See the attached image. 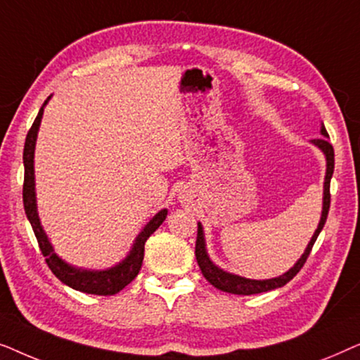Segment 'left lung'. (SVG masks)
Listing matches in <instances>:
<instances>
[{"label": "left lung", "mask_w": 360, "mask_h": 360, "mask_svg": "<svg viewBox=\"0 0 360 360\" xmlns=\"http://www.w3.org/2000/svg\"><path fill=\"white\" fill-rule=\"evenodd\" d=\"M321 134L324 137H319V139H313V144H316L319 149L324 152L328 160V169H326V179H324V198H323V214H321V221H319L318 229L314 231L311 240H309L307 250L302 255V259L295 264L293 269H290L287 274L280 275L277 278H270V280H249L244 277H239V275H233L224 272L216 267V265L211 262L208 254H206L205 249V238H203V228L201 224H198V234H196V244H195V255H196V262L200 265L201 274L203 277L208 280V282L213 285L214 288L221 290V292H228V293H234V295H255V293H264V292H270V290L280 288L283 285H287L290 280H292L295 275H297L302 267L307 262L309 252H311L314 243H316L319 233H321L324 223H326L328 213H329V205H331V193H329V185H331V176L334 172V149L333 146L328 142V131L326 127H321Z\"/></svg>", "instance_id": "obj_1"}]
</instances>
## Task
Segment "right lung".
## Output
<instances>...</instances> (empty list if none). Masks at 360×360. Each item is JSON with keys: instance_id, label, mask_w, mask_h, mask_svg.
I'll list each match as a JSON object with an SVG mask.
<instances>
[{"instance_id": "obj_1", "label": "right lung", "mask_w": 360, "mask_h": 360, "mask_svg": "<svg viewBox=\"0 0 360 360\" xmlns=\"http://www.w3.org/2000/svg\"><path fill=\"white\" fill-rule=\"evenodd\" d=\"M47 103V101H46ZM44 103V105H46ZM44 112V106L39 110V115L34 120L31 129H29L26 136V142H24V152H22V160H24V184H22V203L24 211L29 223L32 226L34 234H36L39 249L44 257L49 269L52 270V274L63 282L68 287L78 290L83 293H91V295H115L121 292L126 285H129L132 280L139 274L142 260H144V245L146 240L150 238V234L164 223L167 210H162L160 213H157L152 218L144 229L141 231V234L137 236L134 248H132L131 254L127 255L126 260H122L120 265L112 267L110 270H103V272H90V270H80L73 269L70 265H67L62 259H58L53 254V249L51 243L47 240V236L41 228L36 208V191H34V147H36V137L37 129L41 124V117Z\"/></svg>"}]
</instances>
